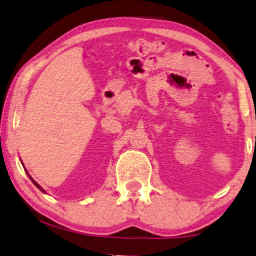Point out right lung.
<instances>
[{"label":"right lung","mask_w":256,"mask_h":256,"mask_svg":"<svg viewBox=\"0 0 256 256\" xmlns=\"http://www.w3.org/2000/svg\"><path fill=\"white\" fill-rule=\"evenodd\" d=\"M28 178H31V181H32V182H34V184L36 186H37V188H38L39 190H42V192L45 194V190H44V189H42V186H39L37 182H36V181H34V180H32V178H31V176H30V175H28Z\"/></svg>","instance_id":"1"}]
</instances>
